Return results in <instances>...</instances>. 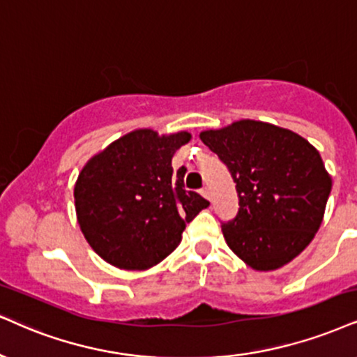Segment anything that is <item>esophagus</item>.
Segmentation results:
<instances>
[{
  "label": "esophagus",
  "instance_id": "1",
  "mask_svg": "<svg viewBox=\"0 0 357 357\" xmlns=\"http://www.w3.org/2000/svg\"><path fill=\"white\" fill-rule=\"evenodd\" d=\"M200 193H202V195L205 197V199H208V200H210V192H208V188H206V187L200 188Z\"/></svg>",
  "mask_w": 357,
  "mask_h": 357
}]
</instances>
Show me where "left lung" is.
<instances>
[{"label":"left lung","mask_w":357,"mask_h":357,"mask_svg":"<svg viewBox=\"0 0 357 357\" xmlns=\"http://www.w3.org/2000/svg\"><path fill=\"white\" fill-rule=\"evenodd\" d=\"M231 174L238 213L222 223L227 245L258 271L281 268L314 238L331 192L319 152L288 129L238 121L200 134Z\"/></svg>","instance_id":"8db88e82"}]
</instances>
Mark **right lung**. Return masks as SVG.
Masks as SVG:
<instances>
[{"label":"right lung","instance_id":"add662e5","mask_svg":"<svg viewBox=\"0 0 357 357\" xmlns=\"http://www.w3.org/2000/svg\"><path fill=\"white\" fill-rule=\"evenodd\" d=\"M188 132L134 130L92 157L74 187L76 213L87 243L122 270H147L174 252L185 223L210 205L183 188L172 157Z\"/></svg>","mask_w":357,"mask_h":357}]
</instances>
